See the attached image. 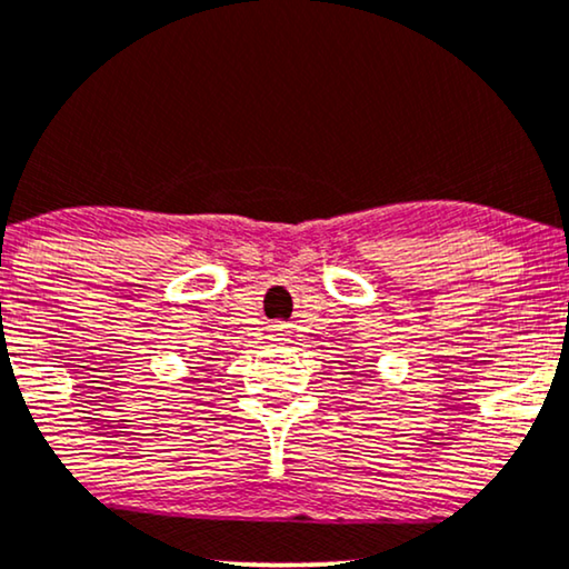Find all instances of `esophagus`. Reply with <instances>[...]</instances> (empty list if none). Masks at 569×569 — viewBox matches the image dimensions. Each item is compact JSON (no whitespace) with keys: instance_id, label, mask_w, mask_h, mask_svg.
Segmentation results:
<instances>
[{"instance_id":"esophagus-1","label":"esophagus","mask_w":569,"mask_h":569,"mask_svg":"<svg viewBox=\"0 0 569 569\" xmlns=\"http://www.w3.org/2000/svg\"><path fill=\"white\" fill-rule=\"evenodd\" d=\"M272 336H276V341H286L289 330H286V326H272Z\"/></svg>"}]
</instances>
